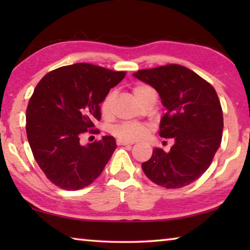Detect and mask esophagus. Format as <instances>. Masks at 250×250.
<instances>
[{
  "label": "esophagus",
  "instance_id": "esophagus-1",
  "mask_svg": "<svg viewBox=\"0 0 250 250\" xmlns=\"http://www.w3.org/2000/svg\"><path fill=\"white\" fill-rule=\"evenodd\" d=\"M117 145L118 146H131V145H133V142H129V141H125V140H120V139H118Z\"/></svg>",
  "mask_w": 250,
  "mask_h": 250
}]
</instances>
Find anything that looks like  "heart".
<instances>
[{"mask_svg":"<svg viewBox=\"0 0 250 250\" xmlns=\"http://www.w3.org/2000/svg\"><path fill=\"white\" fill-rule=\"evenodd\" d=\"M132 92L135 98H137L141 104L149 98L151 95H154L155 92L153 88L150 87L146 83H137L134 84L132 88ZM116 100V92H109V94L104 97V99L101 103L100 109L101 113L104 118L110 117L112 112L113 104ZM149 128L147 125L143 124H137V122H122L120 125H117L111 129V133L117 137L120 140L133 142L137 140H140L147 133Z\"/></svg>","mask_w":250,"mask_h":250,"instance_id":"1","label":"heart"}]
</instances>
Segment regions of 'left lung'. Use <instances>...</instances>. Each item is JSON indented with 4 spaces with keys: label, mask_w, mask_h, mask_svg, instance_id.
<instances>
[{
    "label": "left lung",
    "mask_w": 250,
    "mask_h": 250,
    "mask_svg": "<svg viewBox=\"0 0 250 250\" xmlns=\"http://www.w3.org/2000/svg\"><path fill=\"white\" fill-rule=\"evenodd\" d=\"M133 76L159 92L167 108L160 137L175 140L170 152L155 147L151 159L142 163L143 172L166 188L193 183L209 167L222 142L223 110L216 90L177 64L141 69Z\"/></svg>",
    "instance_id": "8db88e82"
}]
</instances>
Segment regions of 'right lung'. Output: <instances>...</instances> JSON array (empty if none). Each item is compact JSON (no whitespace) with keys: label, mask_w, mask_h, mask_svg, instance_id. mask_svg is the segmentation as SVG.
Here are the masks:
<instances>
[{"label":"right lung","mask_w":250,"mask_h":250,"mask_svg":"<svg viewBox=\"0 0 250 250\" xmlns=\"http://www.w3.org/2000/svg\"><path fill=\"white\" fill-rule=\"evenodd\" d=\"M125 71L78 62L46 74L26 109V134L34 159L58 188L76 191L90 185L111 158L115 138L80 145L83 133H97L100 104Z\"/></svg>","instance_id":"obj_1"}]
</instances>
